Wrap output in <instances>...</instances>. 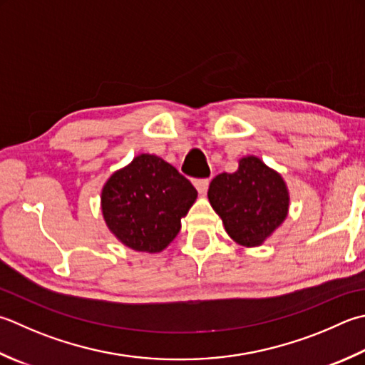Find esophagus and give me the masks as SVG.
Listing matches in <instances>:
<instances>
[{
    "mask_svg": "<svg viewBox=\"0 0 365 365\" xmlns=\"http://www.w3.org/2000/svg\"><path fill=\"white\" fill-rule=\"evenodd\" d=\"M209 178H196L195 180V187H196V190L199 191V192H204L207 191V188H209Z\"/></svg>",
    "mask_w": 365,
    "mask_h": 365,
    "instance_id": "obj_1",
    "label": "esophagus"
}]
</instances>
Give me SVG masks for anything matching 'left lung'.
<instances>
[{"instance_id":"1","label":"left lung","mask_w":365,"mask_h":365,"mask_svg":"<svg viewBox=\"0 0 365 365\" xmlns=\"http://www.w3.org/2000/svg\"><path fill=\"white\" fill-rule=\"evenodd\" d=\"M209 201L226 232L245 247L261 245L288 213V190L283 178L259 158L247 156L235 173H223L209 187Z\"/></svg>"}]
</instances>
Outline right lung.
<instances>
[{"label": "right lung", "mask_w": 365, "mask_h": 365, "mask_svg": "<svg viewBox=\"0 0 365 365\" xmlns=\"http://www.w3.org/2000/svg\"><path fill=\"white\" fill-rule=\"evenodd\" d=\"M197 191L187 177L155 155H140L113 174L103 190L109 230L126 247L158 253L180 231Z\"/></svg>", "instance_id": "add662e5"}]
</instances>
